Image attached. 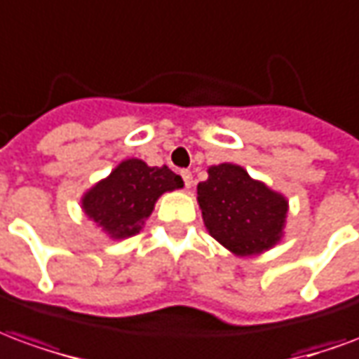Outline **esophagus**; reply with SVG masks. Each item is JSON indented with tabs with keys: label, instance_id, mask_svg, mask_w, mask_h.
Instances as JSON below:
<instances>
[{
	"label": "esophagus",
	"instance_id": "obj_1",
	"mask_svg": "<svg viewBox=\"0 0 359 359\" xmlns=\"http://www.w3.org/2000/svg\"><path fill=\"white\" fill-rule=\"evenodd\" d=\"M180 175H182V180H184L187 188L192 187V172H190V171H180Z\"/></svg>",
	"mask_w": 359,
	"mask_h": 359
}]
</instances>
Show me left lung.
Instances as JSON below:
<instances>
[{
  "mask_svg": "<svg viewBox=\"0 0 359 359\" xmlns=\"http://www.w3.org/2000/svg\"><path fill=\"white\" fill-rule=\"evenodd\" d=\"M198 184V203L210 234L234 256H257L273 248L285 231L288 202L241 165L221 163L208 169Z\"/></svg>",
  "mask_w": 359,
  "mask_h": 359,
  "instance_id": "obj_1",
  "label": "left lung"
}]
</instances>
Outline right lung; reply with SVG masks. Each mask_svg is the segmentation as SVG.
<instances>
[{
	"instance_id": "1",
	"label": "right lung",
	"mask_w": 359,
	"mask_h": 359,
	"mask_svg": "<svg viewBox=\"0 0 359 359\" xmlns=\"http://www.w3.org/2000/svg\"><path fill=\"white\" fill-rule=\"evenodd\" d=\"M182 187V179L167 165L149 167L130 157L82 196V210L111 238L121 241L140 233L159 196Z\"/></svg>"
}]
</instances>
